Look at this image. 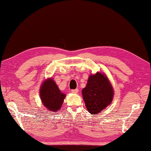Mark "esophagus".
Wrapping results in <instances>:
<instances>
[{
  "instance_id": "1",
  "label": "esophagus",
  "mask_w": 151,
  "mask_h": 151,
  "mask_svg": "<svg viewBox=\"0 0 151 151\" xmlns=\"http://www.w3.org/2000/svg\"><path fill=\"white\" fill-rule=\"evenodd\" d=\"M78 92H79L78 89H72V93L76 94V93H78Z\"/></svg>"
}]
</instances>
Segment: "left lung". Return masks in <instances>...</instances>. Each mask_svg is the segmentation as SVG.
Instances as JSON below:
<instances>
[{"label":"left lung","mask_w":151,"mask_h":151,"mask_svg":"<svg viewBox=\"0 0 151 151\" xmlns=\"http://www.w3.org/2000/svg\"><path fill=\"white\" fill-rule=\"evenodd\" d=\"M82 95L89 112L97 114L112 102L114 91L107 77L97 72L89 76Z\"/></svg>","instance_id":"1"}]
</instances>
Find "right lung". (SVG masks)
<instances>
[{
  "label": "right lung",
  "mask_w": 151,
  "mask_h": 151,
  "mask_svg": "<svg viewBox=\"0 0 151 151\" xmlns=\"http://www.w3.org/2000/svg\"><path fill=\"white\" fill-rule=\"evenodd\" d=\"M40 96L44 106L50 112H55L61 108L66 95L61 93L52 79H49L41 85Z\"/></svg>",
  "instance_id": "add662e5"
}]
</instances>
